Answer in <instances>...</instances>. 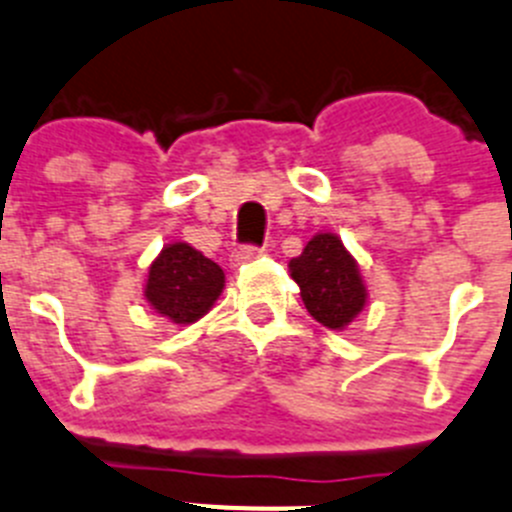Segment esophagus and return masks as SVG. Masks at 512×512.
<instances>
[{
  "label": "esophagus",
  "instance_id": "34e87169",
  "mask_svg": "<svg viewBox=\"0 0 512 512\" xmlns=\"http://www.w3.org/2000/svg\"><path fill=\"white\" fill-rule=\"evenodd\" d=\"M262 252H265L262 247L242 245V247H237V250L232 252V262H234V265H242V262H250V260H255V257H260Z\"/></svg>",
  "mask_w": 512,
  "mask_h": 512
}]
</instances>
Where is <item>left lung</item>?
I'll use <instances>...</instances> for the list:
<instances>
[{
  "label": "left lung",
  "instance_id": "1",
  "mask_svg": "<svg viewBox=\"0 0 512 512\" xmlns=\"http://www.w3.org/2000/svg\"><path fill=\"white\" fill-rule=\"evenodd\" d=\"M290 275L308 313L331 331H343L364 310L366 285L356 260L336 234H315L305 250L290 260Z\"/></svg>",
  "mask_w": 512,
  "mask_h": 512
}]
</instances>
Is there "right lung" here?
Listing matches in <instances>:
<instances>
[{
    "label": "right lung",
    "mask_w": 512,
    "mask_h": 512,
    "mask_svg": "<svg viewBox=\"0 0 512 512\" xmlns=\"http://www.w3.org/2000/svg\"><path fill=\"white\" fill-rule=\"evenodd\" d=\"M224 288V272L186 242H174L148 267L146 300L171 323L189 326L212 310Z\"/></svg>",
    "instance_id": "add662e5"
}]
</instances>
